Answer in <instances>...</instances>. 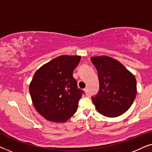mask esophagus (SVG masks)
<instances>
[{
    "instance_id": "34e87169",
    "label": "esophagus",
    "mask_w": 152,
    "mask_h": 152,
    "mask_svg": "<svg viewBox=\"0 0 152 152\" xmlns=\"http://www.w3.org/2000/svg\"><path fill=\"white\" fill-rule=\"evenodd\" d=\"M84 90L85 93H86V95H88V88H85Z\"/></svg>"
}]
</instances>
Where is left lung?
<instances>
[{
    "label": "left lung",
    "mask_w": 152,
    "mask_h": 152,
    "mask_svg": "<svg viewBox=\"0 0 152 152\" xmlns=\"http://www.w3.org/2000/svg\"><path fill=\"white\" fill-rule=\"evenodd\" d=\"M98 75L99 92L92 101L99 113L109 118L118 117L129 109L136 98V80L134 75L115 59L92 57Z\"/></svg>",
    "instance_id": "left-lung-1"
}]
</instances>
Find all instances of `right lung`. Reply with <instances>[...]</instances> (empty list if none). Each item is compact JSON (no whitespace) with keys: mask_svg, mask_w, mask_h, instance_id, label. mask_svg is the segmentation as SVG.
Masks as SVG:
<instances>
[{"mask_svg":"<svg viewBox=\"0 0 152 152\" xmlns=\"http://www.w3.org/2000/svg\"><path fill=\"white\" fill-rule=\"evenodd\" d=\"M80 59V56H59L33 76L29 86L33 105L49 121L66 122L77 111L84 91L77 88L72 72Z\"/></svg>","mask_w":152,"mask_h":152,"instance_id":"1","label":"right lung"}]
</instances>
